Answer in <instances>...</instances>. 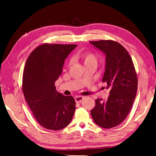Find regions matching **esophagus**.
Returning <instances> with one entry per match:
<instances>
[{
	"label": "esophagus",
	"instance_id": "esophagus-1",
	"mask_svg": "<svg viewBox=\"0 0 156 156\" xmlns=\"http://www.w3.org/2000/svg\"><path fill=\"white\" fill-rule=\"evenodd\" d=\"M83 99H84V97L83 96H76L75 98V100L76 101V103H81Z\"/></svg>",
	"mask_w": 156,
	"mask_h": 156
}]
</instances>
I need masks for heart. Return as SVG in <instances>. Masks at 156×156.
Returning <instances> with one entry per match:
<instances>
[{
    "instance_id": "heart-1",
    "label": "heart",
    "mask_w": 156,
    "mask_h": 156,
    "mask_svg": "<svg viewBox=\"0 0 156 156\" xmlns=\"http://www.w3.org/2000/svg\"><path fill=\"white\" fill-rule=\"evenodd\" d=\"M75 58H79L81 60L84 66H87L91 64H96L98 63V57L97 56L92 52H83L75 56ZM72 62V60H70L68 62V65H71Z\"/></svg>"
}]
</instances>
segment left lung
Returning a JSON list of instances; mask_svg holds the SVG:
<instances>
[{
	"mask_svg": "<svg viewBox=\"0 0 156 156\" xmlns=\"http://www.w3.org/2000/svg\"><path fill=\"white\" fill-rule=\"evenodd\" d=\"M105 55V71L102 81L110 88L107 100H96L91 110L95 123L103 128H112L121 124L128 115L137 91V76L128 52L112 40L90 41Z\"/></svg>",
	"mask_w": 156,
	"mask_h": 156,
	"instance_id": "left-lung-1",
	"label": "left lung"
}]
</instances>
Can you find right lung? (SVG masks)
I'll return each instance as SVG.
<instances>
[{
    "instance_id": "add662e5",
    "label": "right lung",
    "mask_w": 156,
    "mask_h": 156,
    "mask_svg": "<svg viewBox=\"0 0 156 156\" xmlns=\"http://www.w3.org/2000/svg\"><path fill=\"white\" fill-rule=\"evenodd\" d=\"M77 46L44 44L37 47L27 60L23 92L36 120L46 129H62L73 116L74 98L58 92L55 84L62 73L65 59Z\"/></svg>"
}]
</instances>
